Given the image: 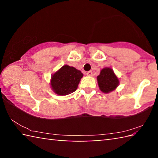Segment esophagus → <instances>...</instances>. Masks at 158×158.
<instances>
[{"label":"esophagus","instance_id":"34e87169","mask_svg":"<svg viewBox=\"0 0 158 158\" xmlns=\"http://www.w3.org/2000/svg\"><path fill=\"white\" fill-rule=\"evenodd\" d=\"M86 75L87 76H92L93 75V73H92V71H89V72H87L86 73Z\"/></svg>","mask_w":158,"mask_h":158}]
</instances>
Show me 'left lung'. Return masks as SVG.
Listing matches in <instances>:
<instances>
[{
  "instance_id": "left-lung-1",
  "label": "left lung",
  "mask_w": 158,
  "mask_h": 158,
  "mask_svg": "<svg viewBox=\"0 0 158 158\" xmlns=\"http://www.w3.org/2000/svg\"><path fill=\"white\" fill-rule=\"evenodd\" d=\"M99 88L101 91L108 93L113 91L119 84V80L110 68H103L97 77Z\"/></svg>"
}]
</instances>
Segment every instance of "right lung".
<instances>
[{
  "mask_svg": "<svg viewBox=\"0 0 158 158\" xmlns=\"http://www.w3.org/2000/svg\"><path fill=\"white\" fill-rule=\"evenodd\" d=\"M83 74L74 67L63 65L52 74L51 87L57 95H66L75 91L78 87Z\"/></svg>",
  "mask_w": 158,
  "mask_h": 158,
  "instance_id": "1",
  "label": "right lung"
}]
</instances>
